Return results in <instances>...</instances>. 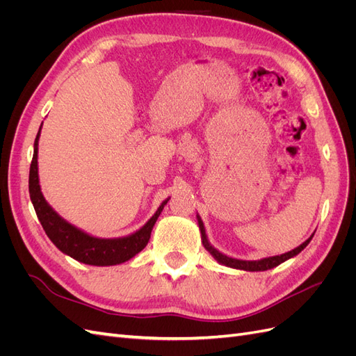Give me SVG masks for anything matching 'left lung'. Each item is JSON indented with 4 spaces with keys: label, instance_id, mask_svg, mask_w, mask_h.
Returning <instances> with one entry per match:
<instances>
[{
    "label": "left lung",
    "instance_id": "8db88e82",
    "mask_svg": "<svg viewBox=\"0 0 356 356\" xmlns=\"http://www.w3.org/2000/svg\"><path fill=\"white\" fill-rule=\"evenodd\" d=\"M196 217H197V224H199V230H200V236H202V243H203L204 248H207V251H209V254H211L220 264L232 267V268H238V270H245V272H264V270H268V268H273V267L279 266L281 263L289 260V258H293V257H296L297 254H300L301 251H303L305 248L309 245V242L312 241V238H314V234H315V233H314L307 241H305L300 246L294 248L293 251H288V252H285V254L275 255V257H267V258H261V260H251V261H250V260H238V258L229 257V255H225V254L220 252L218 250H215V248H213V246L209 243V241H208L207 230H204V224H203L202 218L199 217V213L196 215Z\"/></svg>",
    "mask_w": 356,
    "mask_h": 356
}]
</instances>
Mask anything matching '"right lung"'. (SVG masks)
<instances>
[{"label": "right lung", "mask_w": 356, "mask_h": 356, "mask_svg": "<svg viewBox=\"0 0 356 356\" xmlns=\"http://www.w3.org/2000/svg\"><path fill=\"white\" fill-rule=\"evenodd\" d=\"M41 127L34 143V157L29 168V196L34 204L37 217L44 229L49 239L55 243L59 251L70 255L74 260L89 266H115L131 260L138 252H141L147 246L152 230L163 211L165 204L170 197L161 202L156 213L149 218L141 229L123 238L102 239L75 227L53 209L44 199L40 187L38 178V139Z\"/></svg>", "instance_id": "obj_1"}]
</instances>
